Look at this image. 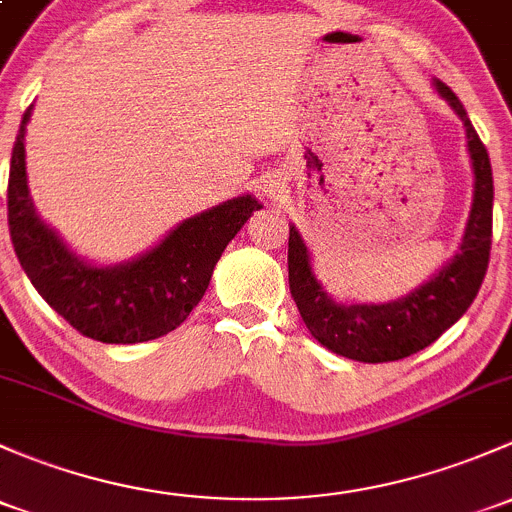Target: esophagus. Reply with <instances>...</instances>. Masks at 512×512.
Returning a JSON list of instances; mask_svg holds the SVG:
<instances>
[{
    "label": "esophagus",
    "instance_id": "1",
    "mask_svg": "<svg viewBox=\"0 0 512 512\" xmlns=\"http://www.w3.org/2000/svg\"><path fill=\"white\" fill-rule=\"evenodd\" d=\"M270 186H272V184H270ZM270 191H272V188H270Z\"/></svg>",
    "mask_w": 512,
    "mask_h": 512
}]
</instances>
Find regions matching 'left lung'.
Masks as SVG:
<instances>
[{"label":"left lung","mask_w":512,"mask_h":512,"mask_svg":"<svg viewBox=\"0 0 512 512\" xmlns=\"http://www.w3.org/2000/svg\"><path fill=\"white\" fill-rule=\"evenodd\" d=\"M437 90L464 122L476 191L461 252L432 282L390 304L341 306L328 299L316 282L309 265V250L299 230L289 225V292L297 301L301 319L321 346L351 360L390 363L427 348L466 314L486 277L493 238L491 159L454 90L439 80Z\"/></svg>","instance_id":"obj_1"}]
</instances>
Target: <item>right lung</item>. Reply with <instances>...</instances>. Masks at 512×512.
I'll return each mask as SVG.
<instances>
[{"mask_svg": "<svg viewBox=\"0 0 512 512\" xmlns=\"http://www.w3.org/2000/svg\"><path fill=\"white\" fill-rule=\"evenodd\" d=\"M24 112L12 149L7 220L26 277L63 319L102 343H142L174 331L206 294L215 262L260 203L240 196L184 220L139 260L117 267L80 262L53 230L41 223L26 188Z\"/></svg>", "mask_w": 512, "mask_h": 512, "instance_id": "add662e5", "label": "right lung"}]
</instances>
